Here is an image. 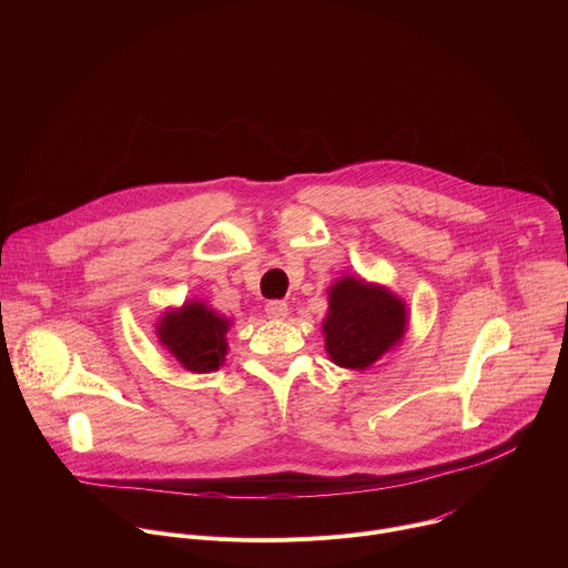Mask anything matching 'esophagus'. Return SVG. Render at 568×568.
<instances>
[{
	"mask_svg": "<svg viewBox=\"0 0 568 568\" xmlns=\"http://www.w3.org/2000/svg\"><path fill=\"white\" fill-rule=\"evenodd\" d=\"M265 312H267L270 318H285V316H287V303H285V301H278V298L267 301Z\"/></svg>",
	"mask_w": 568,
	"mask_h": 568,
	"instance_id": "obj_1",
	"label": "esophagus"
}]
</instances>
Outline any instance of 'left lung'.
Wrapping results in <instances>:
<instances>
[{
  "mask_svg": "<svg viewBox=\"0 0 568 568\" xmlns=\"http://www.w3.org/2000/svg\"><path fill=\"white\" fill-rule=\"evenodd\" d=\"M328 294L331 312L323 333L335 364L364 371L399 342L407 312L388 290L346 276Z\"/></svg>",
  "mask_w": 568,
  "mask_h": 568,
  "instance_id": "left-lung-1",
  "label": "left lung"
}]
</instances>
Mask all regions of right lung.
Wrapping results in <instances>:
<instances>
[{
	"label": "right lung",
	"mask_w": 568,
	"mask_h": 568,
	"mask_svg": "<svg viewBox=\"0 0 568 568\" xmlns=\"http://www.w3.org/2000/svg\"><path fill=\"white\" fill-rule=\"evenodd\" d=\"M226 331L229 321L204 303H186L161 318L156 335L186 371L211 373L224 362Z\"/></svg>",
	"instance_id": "1"
}]
</instances>
